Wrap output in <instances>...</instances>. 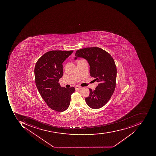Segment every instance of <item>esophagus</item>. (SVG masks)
I'll use <instances>...</instances> for the list:
<instances>
[{
  "instance_id": "34e87169",
  "label": "esophagus",
  "mask_w": 156,
  "mask_h": 156,
  "mask_svg": "<svg viewBox=\"0 0 156 156\" xmlns=\"http://www.w3.org/2000/svg\"><path fill=\"white\" fill-rule=\"evenodd\" d=\"M82 88V87H80L76 86V90H80Z\"/></svg>"
}]
</instances>
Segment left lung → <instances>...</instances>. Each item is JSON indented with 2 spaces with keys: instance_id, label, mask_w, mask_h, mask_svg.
Wrapping results in <instances>:
<instances>
[{
  "instance_id": "1",
  "label": "left lung",
  "mask_w": 156,
  "mask_h": 156,
  "mask_svg": "<svg viewBox=\"0 0 156 156\" xmlns=\"http://www.w3.org/2000/svg\"><path fill=\"white\" fill-rule=\"evenodd\" d=\"M74 59L83 58L87 60L90 75L98 83L95 90L89 89L90 95L85 101L91 108L99 109L109 101L115 90L117 68L114 59L106 51L96 47L77 50Z\"/></svg>"
}]
</instances>
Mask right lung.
I'll list each match as a JSON object with an SVG mask.
<instances>
[{"mask_svg": "<svg viewBox=\"0 0 156 156\" xmlns=\"http://www.w3.org/2000/svg\"><path fill=\"white\" fill-rule=\"evenodd\" d=\"M73 51H51L44 53L36 63L35 83L39 92L52 110L62 112L68 108L73 87L66 89L60 86L59 79L63 75L62 64Z\"/></svg>", "mask_w": 156, "mask_h": 156, "instance_id": "obj_1", "label": "right lung"}]
</instances>
